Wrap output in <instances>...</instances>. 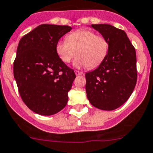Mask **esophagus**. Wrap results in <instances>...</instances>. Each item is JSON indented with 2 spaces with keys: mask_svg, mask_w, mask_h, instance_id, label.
I'll return each mask as SVG.
<instances>
[{
  "mask_svg": "<svg viewBox=\"0 0 153 153\" xmlns=\"http://www.w3.org/2000/svg\"><path fill=\"white\" fill-rule=\"evenodd\" d=\"M75 75H77V76H78V75H83V72H82V71H78V70H76V71H75Z\"/></svg>",
  "mask_w": 153,
  "mask_h": 153,
  "instance_id": "1",
  "label": "esophagus"
}]
</instances>
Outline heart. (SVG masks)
Segmentation results:
<instances>
[{"label": "heart", "instance_id": "heart-1", "mask_svg": "<svg viewBox=\"0 0 153 153\" xmlns=\"http://www.w3.org/2000/svg\"><path fill=\"white\" fill-rule=\"evenodd\" d=\"M56 50L60 59L69 63L76 54L74 66L76 68L97 66L107 56L109 42L105 36L94 31L82 29L71 33L67 39L57 42Z\"/></svg>", "mask_w": 153, "mask_h": 153}]
</instances>
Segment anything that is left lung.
Instances as JSON below:
<instances>
[{"mask_svg": "<svg viewBox=\"0 0 153 153\" xmlns=\"http://www.w3.org/2000/svg\"><path fill=\"white\" fill-rule=\"evenodd\" d=\"M91 27L107 38L109 52L95 70L85 74L87 97L94 107L113 111L126 102L136 86V50L123 30L110 24Z\"/></svg>", "mask_w": 153, "mask_h": 153, "instance_id": "left-lung-1", "label": "left lung"}]
</instances>
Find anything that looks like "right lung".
<instances>
[{
    "label": "right lung",
    "instance_id": "add662e5",
    "mask_svg": "<svg viewBox=\"0 0 153 153\" xmlns=\"http://www.w3.org/2000/svg\"><path fill=\"white\" fill-rule=\"evenodd\" d=\"M71 30L68 26L42 24L19 42L13 75L23 102L40 115L56 114L68 102L76 76L60 59L56 46Z\"/></svg>",
    "mask_w": 153,
    "mask_h": 153
}]
</instances>
